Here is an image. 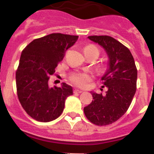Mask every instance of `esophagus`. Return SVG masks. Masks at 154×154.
<instances>
[{"label":"esophagus","instance_id":"esophagus-1","mask_svg":"<svg viewBox=\"0 0 154 154\" xmlns=\"http://www.w3.org/2000/svg\"><path fill=\"white\" fill-rule=\"evenodd\" d=\"M83 91H80V90H78V89H74V93H79V94H80V93H82Z\"/></svg>","mask_w":154,"mask_h":154}]
</instances>
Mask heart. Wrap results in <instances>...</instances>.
Returning <instances> with one entry per match:
<instances>
[{
  "label": "heart",
  "mask_w": 154,
  "mask_h": 154,
  "mask_svg": "<svg viewBox=\"0 0 154 154\" xmlns=\"http://www.w3.org/2000/svg\"><path fill=\"white\" fill-rule=\"evenodd\" d=\"M84 53H96L99 55V51L94 45H87L84 48ZM70 81L79 87H85L92 80V74L89 72H75L70 77Z\"/></svg>",
  "instance_id": "1"
}]
</instances>
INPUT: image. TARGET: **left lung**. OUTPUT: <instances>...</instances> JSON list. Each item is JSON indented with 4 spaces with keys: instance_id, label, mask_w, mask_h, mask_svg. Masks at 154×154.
<instances>
[{
    "instance_id": "8db88e82",
    "label": "left lung",
    "mask_w": 154,
    "mask_h": 154,
    "mask_svg": "<svg viewBox=\"0 0 154 154\" xmlns=\"http://www.w3.org/2000/svg\"><path fill=\"white\" fill-rule=\"evenodd\" d=\"M108 56V69L101 80L107 87L105 95L91 92L93 100L84 108L87 118L98 126L109 125L127 112L137 90V70L131 51L110 36H90Z\"/></svg>"
}]
</instances>
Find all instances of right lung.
I'll return each instance as SVG.
<instances>
[{
	"mask_svg": "<svg viewBox=\"0 0 154 154\" xmlns=\"http://www.w3.org/2000/svg\"><path fill=\"white\" fill-rule=\"evenodd\" d=\"M78 36L60 33L35 39L22 51L16 72L17 92L22 107L40 122H50L60 116L65 100L73 94L71 86L50 87L49 77L54 74L65 51Z\"/></svg>",
	"mask_w": 154,
	"mask_h": 154,
	"instance_id": "obj_1",
	"label": "right lung"
}]
</instances>
